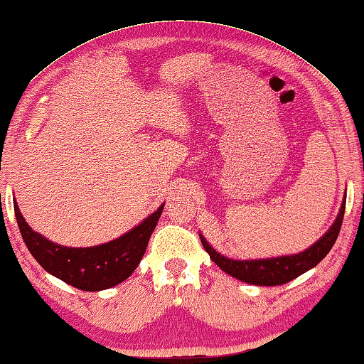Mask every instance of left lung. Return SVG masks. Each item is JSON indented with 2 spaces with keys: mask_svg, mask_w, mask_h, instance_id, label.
Returning a JSON list of instances; mask_svg holds the SVG:
<instances>
[{
  "mask_svg": "<svg viewBox=\"0 0 364 364\" xmlns=\"http://www.w3.org/2000/svg\"><path fill=\"white\" fill-rule=\"evenodd\" d=\"M345 213V199L340 207V212L332 223V227L322 235L321 240H317L313 246L304 250L298 255L290 256H280V257H269V259H250V261H236V259H230L222 256L213 247L207 243L203 235L200 236V243H203L204 250L209 252V256L223 272L235 277L241 282L251 285L259 287H275L284 285L287 282L296 279L314 265L319 264L322 259L327 256V252L332 250L333 243H336L337 236L340 233V227L343 222Z\"/></svg>",
  "mask_w": 364,
  "mask_h": 364,
  "instance_id": "8db88e82",
  "label": "left lung"
}]
</instances>
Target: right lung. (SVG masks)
Returning <instances> with one entry per match:
<instances>
[{
	"mask_svg": "<svg viewBox=\"0 0 364 364\" xmlns=\"http://www.w3.org/2000/svg\"><path fill=\"white\" fill-rule=\"evenodd\" d=\"M164 205L119 238L90 247H68L47 240L28 227L16 200L14 213L27 250L48 274L79 290L100 291L121 284L134 272Z\"/></svg>",
	"mask_w": 364,
	"mask_h": 364,
	"instance_id": "1",
	"label": "right lung"
}]
</instances>
